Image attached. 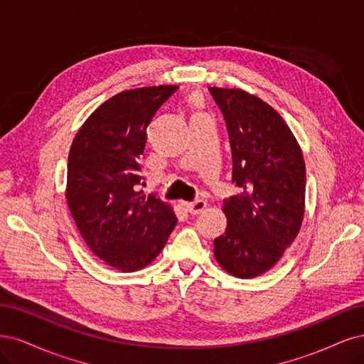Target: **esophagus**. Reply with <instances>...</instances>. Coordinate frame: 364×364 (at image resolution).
Instances as JSON below:
<instances>
[{"label":"esophagus","mask_w":364,"mask_h":364,"mask_svg":"<svg viewBox=\"0 0 364 364\" xmlns=\"http://www.w3.org/2000/svg\"><path fill=\"white\" fill-rule=\"evenodd\" d=\"M184 207H186V210L189 213L199 215L207 207V203L204 201V199H196V201H193V203H186Z\"/></svg>","instance_id":"esophagus-1"}]
</instances>
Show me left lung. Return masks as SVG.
Returning <instances> with one entry per match:
<instances>
[{
	"mask_svg": "<svg viewBox=\"0 0 364 364\" xmlns=\"http://www.w3.org/2000/svg\"><path fill=\"white\" fill-rule=\"evenodd\" d=\"M224 114L232 156L224 199L228 225L215 239L225 271L252 278L269 271L298 236L306 201V165L290 128L271 105L240 89L210 87Z\"/></svg>",
	"mask_w": 364,
	"mask_h": 364,
	"instance_id": "left-lung-1",
	"label": "left lung"
}]
</instances>
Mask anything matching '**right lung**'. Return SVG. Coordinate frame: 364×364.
Here are the masks:
<instances>
[{
    "mask_svg": "<svg viewBox=\"0 0 364 364\" xmlns=\"http://www.w3.org/2000/svg\"><path fill=\"white\" fill-rule=\"evenodd\" d=\"M175 86L125 90L90 114L68 157L66 199L90 251L109 266L134 272L166 245L177 218L142 181L146 127Z\"/></svg>",
    "mask_w": 364,
    "mask_h": 364,
    "instance_id": "add662e5",
    "label": "right lung"
}]
</instances>
